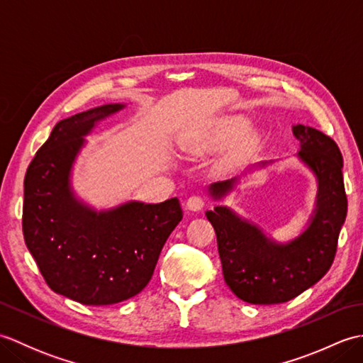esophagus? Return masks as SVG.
<instances>
[{
  "instance_id": "34e87169",
  "label": "esophagus",
  "mask_w": 363,
  "mask_h": 363,
  "mask_svg": "<svg viewBox=\"0 0 363 363\" xmlns=\"http://www.w3.org/2000/svg\"><path fill=\"white\" fill-rule=\"evenodd\" d=\"M204 206H206V198H204V196L194 195V196H190V198L187 199V209L194 211V212L201 211Z\"/></svg>"
}]
</instances>
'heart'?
<instances>
[{"label":"heart","instance_id":"1","mask_svg":"<svg viewBox=\"0 0 363 363\" xmlns=\"http://www.w3.org/2000/svg\"><path fill=\"white\" fill-rule=\"evenodd\" d=\"M246 128H248V123L246 120L237 117V118H230L228 120L225 125L221 128V135L223 138H235L238 135H242Z\"/></svg>","mask_w":363,"mask_h":363}]
</instances>
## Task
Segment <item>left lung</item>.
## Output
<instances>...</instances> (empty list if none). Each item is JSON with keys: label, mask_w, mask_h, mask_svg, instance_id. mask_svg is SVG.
<instances>
[{"label": "left lung", "mask_w": 363, "mask_h": 363, "mask_svg": "<svg viewBox=\"0 0 363 363\" xmlns=\"http://www.w3.org/2000/svg\"><path fill=\"white\" fill-rule=\"evenodd\" d=\"M299 157L318 177L317 212L303 235L289 245L269 242L260 230L226 207L206 212L217 234L223 276L235 295L250 304H281L296 298L328 273L348 212L343 157L329 135L304 125L293 126ZM235 179L211 186L220 198Z\"/></svg>", "instance_id": "obj_1"}]
</instances>
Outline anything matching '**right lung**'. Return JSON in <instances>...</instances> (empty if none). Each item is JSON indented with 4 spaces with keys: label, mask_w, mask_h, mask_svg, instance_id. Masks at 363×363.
I'll return each instance as SVG.
<instances>
[{
    "label": "right lung",
    "mask_w": 363,
    "mask_h": 363,
    "mask_svg": "<svg viewBox=\"0 0 363 363\" xmlns=\"http://www.w3.org/2000/svg\"><path fill=\"white\" fill-rule=\"evenodd\" d=\"M121 107L106 104L59 121L25 176L21 225L28 250L52 291L86 306L117 304L140 293L182 220L177 198L96 213L70 191L68 176L82 137Z\"/></svg>",
    "instance_id": "add662e5"
}]
</instances>
